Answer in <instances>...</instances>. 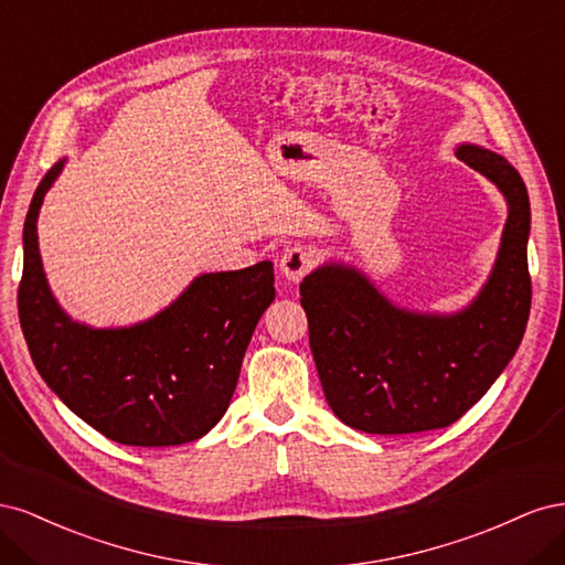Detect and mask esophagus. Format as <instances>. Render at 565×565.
I'll return each mask as SVG.
<instances>
[{
  "label": "esophagus",
  "mask_w": 565,
  "mask_h": 565,
  "mask_svg": "<svg viewBox=\"0 0 565 565\" xmlns=\"http://www.w3.org/2000/svg\"><path fill=\"white\" fill-rule=\"evenodd\" d=\"M313 268H316V252H311L309 247H289L280 259L282 276L292 282L303 280Z\"/></svg>",
  "instance_id": "esophagus-1"
}]
</instances>
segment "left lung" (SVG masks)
<instances>
[{
	"label": "left lung",
	"mask_w": 565,
	"mask_h": 565,
	"mask_svg": "<svg viewBox=\"0 0 565 565\" xmlns=\"http://www.w3.org/2000/svg\"><path fill=\"white\" fill-rule=\"evenodd\" d=\"M457 158L509 202L498 262L469 309H396L363 273L334 264L299 285L324 398L351 429L398 436L450 426L483 398L523 339L533 297L525 183L498 152L459 146Z\"/></svg>",
	"instance_id": "8db88e82"
}]
</instances>
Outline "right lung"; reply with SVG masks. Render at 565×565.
<instances>
[{
	"instance_id": "1",
	"label": "right lung",
	"mask_w": 565,
	"mask_h": 565,
	"mask_svg": "<svg viewBox=\"0 0 565 565\" xmlns=\"http://www.w3.org/2000/svg\"><path fill=\"white\" fill-rule=\"evenodd\" d=\"M61 169L38 185L23 228L19 318L32 363L77 417L115 443L164 448L202 438L224 417L256 322L276 299L273 264L204 273L134 328L73 322L49 292L38 245V214Z\"/></svg>"
}]
</instances>
